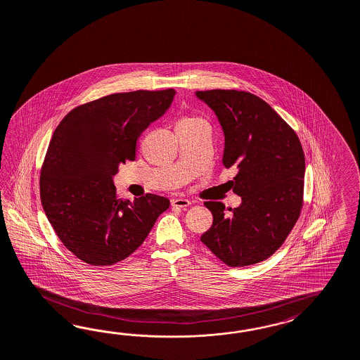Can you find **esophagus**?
Instances as JSON below:
<instances>
[{"mask_svg": "<svg viewBox=\"0 0 360 360\" xmlns=\"http://www.w3.org/2000/svg\"><path fill=\"white\" fill-rule=\"evenodd\" d=\"M190 205H191V202L185 198L172 199V206H175V207H188Z\"/></svg>", "mask_w": 360, "mask_h": 360, "instance_id": "34e87169", "label": "esophagus"}]
</instances>
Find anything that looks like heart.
Returning a JSON list of instances; mask_svg holds the SVG:
<instances>
[{
	"instance_id": "b5f03b06",
	"label": "heart",
	"mask_w": 360,
	"mask_h": 360,
	"mask_svg": "<svg viewBox=\"0 0 360 360\" xmlns=\"http://www.w3.org/2000/svg\"><path fill=\"white\" fill-rule=\"evenodd\" d=\"M193 120H199V119H194V117H185V119H182V120L179 121L178 124H181V122H187V121Z\"/></svg>"
}]
</instances>
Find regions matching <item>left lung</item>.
Wrapping results in <instances>:
<instances>
[{
	"mask_svg": "<svg viewBox=\"0 0 360 360\" xmlns=\"http://www.w3.org/2000/svg\"><path fill=\"white\" fill-rule=\"evenodd\" d=\"M215 113L224 134L223 165L239 207L206 202L214 221L200 241L229 266L272 256L295 227L304 196L305 155L295 131L264 100L235 89L196 91Z\"/></svg>",
	"mask_w": 360,
	"mask_h": 360,
	"instance_id": "left-lung-1",
	"label": "left lung"
}]
</instances>
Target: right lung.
<instances>
[{
    "label": "right lung",
    "mask_w": 360,
    "mask_h": 360,
    "mask_svg": "<svg viewBox=\"0 0 360 360\" xmlns=\"http://www.w3.org/2000/svg\"><path fill=\"white\" fill-rule=\"evenodd\" d=\"M175 91L113 94L72 109L56 127L41 172V202L65 248L91 265L127 259L170 202L121 199L113 176L136 158L137 140L170 108Z\"/></svg>",
    "instance_id": "right-lung-1"
}]
</instances>
